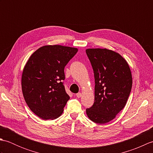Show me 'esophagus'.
Masks as SVG:
<instances>
[{
	"mask_svg": "<svg viewBox=\"0 0 153 153\" xmlns=\"http://www.w3.org/2000/svg\"><path fill=\"white\" fill-rule=\"evenodd\" d=\"M76 97H77V98H80V97H82V93H77V94H76Z\"/></svg>",
	"mask_w": 153,
	"mask_h": 153,
	"instance_id": "34e87169",
	"label": "esophagus"
}]
</instances>
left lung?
Listing matches in <instances>:
<instances>
[{"mask_svg":"<svg viewBox=\"0 0 153 153\" xmlns=\"http://www.w3.org/2000/svg\"><path fill=\"white\" fill-rule=\"evenodd\" d=\"M95 77V102L86 109L97 123L111 121L124 108L132 87L130 68L121 55L106 48H88Z\"/></svg>","mask_w":153,"mask_h":153,"instance_id":"1","label":"left lung"}]
</instances>
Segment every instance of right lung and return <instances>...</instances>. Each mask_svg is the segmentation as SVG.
Returning <instances> with one entry per match:
<instances>
[{
  "label": "right lung",
  "instance_id": "obj_1",
  "mask_svg": "<svg viewBox=\"0 0 153 153\" xmlns=\"http://www.w3.org/2000/svg\"><path fill=\"white\" fill-rule=\"evenodd\" d=\"M77 48L47 45L34 52L24 68L22 88L27 106L43 120L55 119L63 112L70 97L65 90L64 68Z\"/></svg>",
  "mask_w": 153,
  "mask_h": 153
}]
</instances>
